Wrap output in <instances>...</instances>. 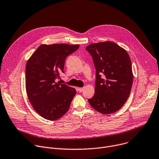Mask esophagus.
Segmentation results:
<instances>
[{"label":"esophagus","mask_w":159,"mask_h":159,"mask_svg":"<svg viewBox=\"0 0 159 159\" xmlns=\"http://www.w3.org/2000/svg\"><path fill=\"white\" fill-rule=\"evenodd\" d=\"M78 91H79L80 92H82V91H83V90H84V88H78Z\"/></svg>","instance_id":"34e87169"}]
</instances>
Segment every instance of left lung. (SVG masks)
Masks as SVG:
<instances>
[{"instance_id": "obj_1", "label": "left lung", "mask_w": 159, "mask_h": 159, "mask_svg": "<svg viewBox=\"0 0 159 159\" xmlns=\"http://www.w3.org/2000/svg\"><path fill=\"white\" fill-rule=\"evenodd\" d=\"M86 49L96 68L94 95L88 102L102 114L113 113L123 106L131 91L134 75L130 56L111 41L93 43Z\"/></svg>"}]
</instances>
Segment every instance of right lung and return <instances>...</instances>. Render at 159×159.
Wrapping results in <instances>:
<instances>
[{
	"mask_svg": "<svg viewBox=\"0 0 159 159\" xmlns=\"http://www.w3.org/2000/svg\"><path fill=\"white\" fill-rule=\"evenodd\" d=\"M79 44H42L27 60L25 89L35 111L49 120L65 115L76 93L74 88L56 82L64 73L66 57L79 48Z\"/></svg>",
	"mask_w": 159,
	"mask_h": 159,
	"instance_id": "right-lung-1",
	"label": "right lung"
}]
</instances>
